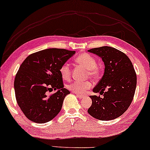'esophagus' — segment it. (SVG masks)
Returning <instances> with one entry per match:
<instances>
[{"label": "esophagus", "mask_w": 150, "mask_h": 150, "mask_svg": "<svg viewBox=\"0 0 150 150\" xmlns=\"http://www.w3.org/2000/svg\"><path fill=\"white\" fill-rule=\"evenodd\" d=\"M76 94L77 97L80 98H83L84 96V95H81V94H78V93H76Z\"/></svg>", "instance_id": "esophagus-1"}]
</instances>
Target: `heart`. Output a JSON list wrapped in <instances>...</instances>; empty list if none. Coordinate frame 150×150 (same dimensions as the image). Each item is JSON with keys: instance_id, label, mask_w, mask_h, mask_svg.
<instances>
[{"instance_id": "1", "label": "heart", "mask_w": 150, "mask_h": 150, "mask_svg": "<svg viewBox=\"0 0 150 150\" xmlns=\"http://www.w3.org/2000/svg\"><path fill=\"white\" fill-rule=\"evenodd\" d=\"M78 64L86 69V76L93 80L100 78L101 70L96 64V59L94 57L88 53H81L74 59ZM60 74L64 80H69L71 77V67L68 63H64L59 69ZM92 86V83L89 81H74L67 85V88L72 92L76 93H83Z\"/></svg>"}]
</instances>
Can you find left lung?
I'll return each mask as SVG.
<instances>
[{"label":"left lung","mask_w":150,"mask_h":150,"mask_svg":"<svg viewBox=\"0 0 150 150\" xmlns=\"http://www.w3.org/2000/svg\"><path fill=\"white\" fill-rule=\"evenodd\" d=\"M102 58L105 72L93 89L103 95L91 96L92 105L88 112L100 120L117 118L127 110L133 100L137 75L132 62L125 53L111 47H101L88 50Z\"/></svg>","instance_id":"1"}]
</instances>
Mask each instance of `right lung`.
I'll list each match as a JSON object with an SVG mask.
<instances>
[{
    "instance_id": "obj_1",
    "label": "right lung",
    "mask_w": 150,
    "mask_h": 150,
    "mask_svg": "<svg viewBox=\"0 0 150 150\" xmlns=\"http://www.w3.org/2000/svg\"><path fill=\"white\" fill-rule=\"evenodd\" d=\"M75 54L65 49L50 48L30 54L21 64L14 81L17 103L33 122L45 123L61 110L69 91L64 88L60 67ZM57 90L55 93L48 92Z\"/></svg>"
}]
</instances>
